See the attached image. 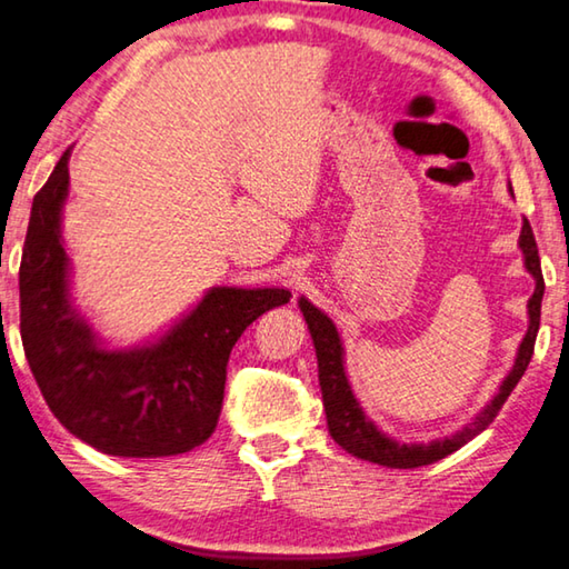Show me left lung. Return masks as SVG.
I'll list each match as a JSON object with an SVG mask.
<instances>
[{
  "label": "left lung",
  "mask_w": 569,
  "mask_h": 569,
  "mask_svg": "<svg viewBox=\"0 0 569 569\" xmlns=\"http://www.w3.org/2000/svg\"><path fill=\"white\" fill-rule=\"evenodd\" d=\"M519 249L525 254V267L527 272L535 277V295L529 297V328L525 340H521L515 366H511L509 376L505 383L499 386V393L491 398L489 406H483V411L473 418L469 426H463L461 431L453 436H446V439H436L431 443H400L390 439L388 433L380 431V428L370 421L358 403V398L352 396V388L348 383L346 366H342V342L338 328H335L328 315L320 312L312 302H307L300 297V310L305 315L307 330L312 335L315 352H318V376H320V388H322V406L325 416H328V428L335 443L342 446L348 453L358 456L362 461L380 463V467L388 469H418L426 467V463H433L459 451L463 443H469L473 436H479L483 428L495 421L497 413L505 406V400L511 396V390L517 388L519 378L525 376V370L532 360L535 352V340L539 330V310H542V295H545V279H542V267H539V251L537 241L532 234V227L525 219L521 223L519 234Z\"/></svg>",
  "instance_id": "8db88e82"
}]
</instances>
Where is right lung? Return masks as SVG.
Returning <instances> with one entry per match:
<instances>
[{
    "mask_svg": "<svg viewBox=\"0 0 569 569\" xmlns=\"http://www.w3.org/2000/svg\"><path fill=\"white\" fill-rule=\"evenodd\" d=\"M70 151L32 201L20 264V332L54 418L92 449L158 459L197 449L219 423L227 362L251 322L290 302L279 287H211L156 342L108 350L70 300L62 244Z\"/></svg>",
    "mask_w": 569,
    "mask_h": 569,
    "instance_id": "1",
    "label": "right lung"
}]
</instances>
